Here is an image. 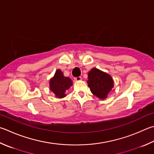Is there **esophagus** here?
I'll use <instances>...</instances> for the list:
<instances>
[{
    "label": "esophagus",
    "mask_w": 154,
    "mask_h": 154,
    "mask_svg": "<svg viewBox=\"0 0 154 154\" xmlns=\"http://www.w3.org/2000/svg\"><path fill=\"white\" fill-rule=\"evenodd\" d=\"M82 79V78L81 77H75V81H77V82H79V81H81Z\"/></svg>",
    "instance_id": "1"
}]
</instances>
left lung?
Instances as JSON below:
<instances>
[{
    "instance_id": "obj_1",
    "label": "left lung",
    "mask_w": 154,
    "mask_h": 154,
    "mask_svg": "<svg viewBox=\"0 0 154 154\" xmlns=\"http://www.w3.org/2000/svg\"><path fill=\"white\" fill-rule=\"evenodd\" d=\"M88 87L91 93L98 98L104 100L114 87V82L110 75L96 68H93L88 73Z\"/></svg>"
}]
</instances>
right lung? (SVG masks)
I'll return each mask as SVG.
<instances>
[{
    "label": "right lung",
    "mask_w": 154,
    "mask_h": 154,
    "mask_svg": "<svg viewBox=\"0 0 154 154\" xmlns=\"http://www.w3.org/2000/svg\"><path fill=\"white\" fill-rule=\"evenodd\" d=\"M72 85L71 79L64 76L60 69L56 71L54 77L50 80V89L58 98L65 97V91L71 88Z\"/></svg>",
    "instance_id": "right-lung-1"
}]
</instances>
